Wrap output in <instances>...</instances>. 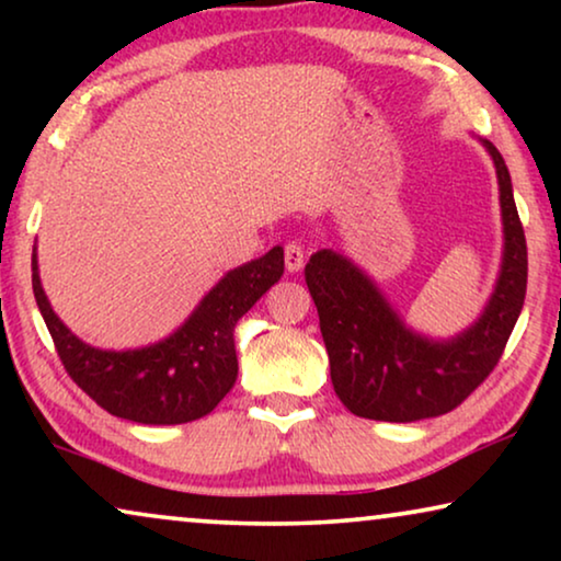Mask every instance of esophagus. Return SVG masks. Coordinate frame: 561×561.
Masks as SVG:
<instances>
[{
  "instance_id": "34e87169",
  "label": "esophagus",
  "mask_w": 561,
  "mask_h": 561,
  "mask_svg": "<svg viewBox=\"0 0 561 561\" xmlns=\"http://www.w3.org/2000/svg\"><path fill=\"white\" fill-rule=\"evenodd\" d=\"M283 257H286L288 273H298L306 263V252L298 242H288L286 250H283Z\"/></svg>"
}]
</instances>
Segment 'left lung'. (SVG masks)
<instances>
[{
	"instance_id": "left-lung-1",
	"label": "left lung",
	"mask_w": 561,
	"mask_h": 561,
	"mask_svg": "<svg viewBox=\"0 0 561 561\" xmlns=\"http://www.w3.org/2000/svg\"><path fill=\"white\" fill-rule=\"evenodd\" d=\"M503 217V263L480 319L451 340H428L403 324L380 288L350 257L313 252L306 286L319 311L334 393L363 419L409 421L449 413L493 373L524 309L528 255L508 165L490 140Z\"/></svg>"
}]
</instances>
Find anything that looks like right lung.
<instances>
[{
    "mask_svg": "<svg viewBox=\"0 0 561 561\" xmlns=\"http://www.w3.org/2000/svg\"><path fill=\"white\" fill-rule=\"evenodd\" d=\"M283 275V248L229 271L171 336L140 350L81 342L45 296L33 250V294L60 363L83 393L112 416L171 426L217 409L237 380L234 327Z\"/></svg>",
    "mask_w": 561,
    "mask_h": 561,
    "instance_id": "right-lung-1",
    "label": "right lung"
}]
</instances>
